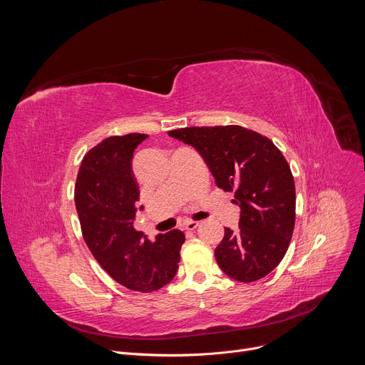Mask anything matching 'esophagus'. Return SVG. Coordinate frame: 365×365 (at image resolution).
Returning <instances> with one entry per match:
<instances>
[{
  "mask_svg": "<svg viewBox=\"0 0 365 365\" xmlns=\"http://www.w3.org/2000/svg\"><path fill=\"white\" fill-rule=\"evenodd\" d=\"M197 227H199V222H196V221H187L185 224V230L186 231H195Z\"/></svg>",
  "mask_w": 365,
  "mask_h": 365,
  "instance_id": "obj_1",
  "label": "esophagus"
}]
</instances>
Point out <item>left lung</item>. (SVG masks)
<instances>
[{
  "mask_svg": "<svg viewBox=\"0 0 365 365\" xmlns=\"http://www.w3.org/2000/svg\"><path fill=\"white\" fill-rule=\"evenodd\" d=\"M169 135L195 147L241 210L238 230L225 228L215 258L241 283L266 277L283 259L294 230L296 190L290 166L270 138L241 125L186 127Z\"/></svg>",
  "mask_w": 365,
  "mask_h": 365,
  "instance_id": "left-lung-1",
  "label": "left lung"
}]
</instances>
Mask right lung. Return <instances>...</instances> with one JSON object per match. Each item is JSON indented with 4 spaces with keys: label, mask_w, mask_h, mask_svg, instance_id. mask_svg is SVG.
I'll return each mask as SVG.
<instances>
[{
    "label": "right lung",
    "mask_w": 365,
    "mask_h": 365,
    "mask_svg": "<svg viewBox=\"0 0 365 365\" xmlns=\"http://www.w3.org/2000/svg\"><path fill=\"white\" fill-rule=\"evenodd\" d=\"M145 138L140 133L113 135L91 148L78 172L75 205L99 266L127 289L151 293L173 280L185 234L173 230L150 241L133 227L140 190L131 159Z\"/></svg>",
    "instance_id": "right-lung-1"
}]
</instances>
